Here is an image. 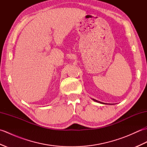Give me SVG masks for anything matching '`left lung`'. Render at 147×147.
Segmentation results:
<instances>
[{
  "label": "left lung",
  "instance_id": "obj_1",
  "mask_svg": "<svg viewBox=\"0 0 147 147\" xmlns=\"http://www.w3.org/2000/svg\"><path fill=\"white\" fill-rule=\"evenodd\" d=\"M93 100H94V101H95V102H96L100 103V104H104V103H103V102H99V101H98V100H95V99H93Z\"/></svg>",
  "mask_w": 147,
  "mask_h": 147
}]
</instances>
